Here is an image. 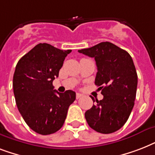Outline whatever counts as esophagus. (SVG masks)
<instances>
[{
	"mask_svg": "<svg viewBox=\"0 0 155 155\" xmlns=\"http://www.w3.org/2000/svg\"><path fill=\"white\" fill-rule=\"evenodd\" d=\"M81 97H83L82 94H80V93H76V99H80Z\"/></svg>",
	"mask_w": 155,
	"mask_h": 155,
	"instance_id": "obj_1",
	"label": "esophagus"
}]
</instances>
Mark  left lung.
I'll use <instances>...</instances> for the list:
<instances>
[{"label": "left lung", "mask_w": 155, "mask_h": 155, "mask_svg": "<svg viewBox=\"0 0 155 155\" xmlns=\"http://www.w3.org/2000/svg\"><path fill=\"white\" fill-rule=\"evenodd\" d=\"M78 51L95 58V84L104 96L85 112L87 124L101 134L116 132L127 121L134 105L137 75L134 61L127 51L108 42ZM91 98L94 102V98Z\"/></svg>", "instance_id": "1"}]
</instances>
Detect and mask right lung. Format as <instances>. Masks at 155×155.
<instances>
[{"instance_id":"1","label":"right lung","mask_w":155,"mask_h":155,"mask_svg":"<svg viewBox=\"0 0 155 155\" xmlns=\"http://www.w3.org/2000/svg\"><path fill=\"white\" fill-rule=\"evenodd\" d=\"M71 52L39 43L17 63L13 80L16 104L25 123L39 134L60 130L69 106L75 100V92L60 93L52 84Z\"/></svg>"}]
</instances>
